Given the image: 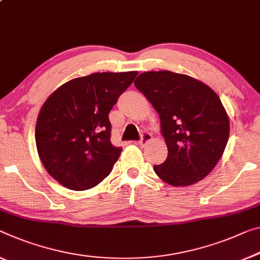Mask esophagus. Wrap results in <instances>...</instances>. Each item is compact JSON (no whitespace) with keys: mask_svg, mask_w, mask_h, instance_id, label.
Instances as JSON below:
<instances>
[{"mask_svg":"<svg viewBox=\"0 0 260 260\" xmlns=\"http://www.w3.org/2000/svg\"><path fill=\"white\" fill-rule=\"evenodd\" d=\"M151 139H152V135L149 134V133H144V134L142 135L141 139H139L138 144H139V145H141V146H144L147 142H150Z\"/></svg>","mask_w":260,"mask_h":260,"instance_id":"esophagus-1","label":"esophagus"}]
</instances>
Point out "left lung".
Listing matches in <instances>:
<instances>
[{"label": "left lung", "mask_w": 260, "mask_h": 260, "mask_svg": "<svg viewBox=\"0 0 260 260\" xmlns=\"http://www.w3.org/2000/svg\"><path fill=\"white\" fill-rule=\"evenodd\" d=\"M135 86L160 118L167 159L153 170L172 186H189L208 175L229 139V118L217 94L205 83L170 71L144 72Z\"/></svg>", "instance_id": "8db88e82"}]
</instances>
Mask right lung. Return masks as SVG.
Instances as JSON below:
<instances>
[{"label": "right lung", "instance_id": "1", "mask_svg": "<svg viewBox=\"0 0 260 260\" xmlns=\"http://www.w3.org/2000/svg\"><path fill=\"white\" fill-rule=\"evenodd\" d=\"M137 72L93 73L63 83L44 103L36 145L44 167L67 188H93L109 175L122 147L110 142L109 115Z\"/></svg>", "mask_w": 260, "mask_h": 260}]
</instances>
